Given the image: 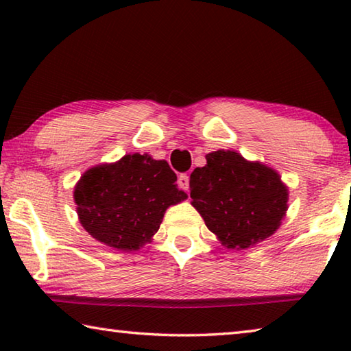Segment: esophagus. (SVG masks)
<instances>
[{
  "mask_svg": "<svg viewBox=\"0 0 351 351\" xmlns=\"http://www.w3.org/2000/svg\"><path fill=\"white\" fill-rule=\"evenodd\" d=\"M178 186H180V189H182V190H189V176L186 175V173H182V175H180V178H178Z\"/></svg>",
  "mask_w": 351,
  "mask_h": 351,
  "instance_id": "1",
  "label": "esophagus"
}]
</instances>
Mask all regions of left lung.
Wrapping results in <instances>:
<instances>
[{"mask_svg": "<svg viewBox=\"0 0 351 351\" xmlns=\"http://www.w3.org/2000/svg\"><path fill=\"white\" fill-rule=\"evenodd\" d=\"M206 161L190 175V198L224 247L247 249L280 228L289 193L274 169L235 150L207 153Z\"/></svg>", "mask_w": 351, "mask_h": 351, "instance_id": "left-lung-1", "label": "left lung"}]
</instances>
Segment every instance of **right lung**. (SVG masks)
<instances>
[{
	"instance_id": "add662e5",
	"label": "right lung",
	"mask_w": 351,
	"mask_h": 351,
	"mask_svg": "<svg viewBox=\"0 0 351 351\" xmlns=\"http://www.w3.org/2000/svg\"><path fill=\"white\" fill-rule=\"evenodd\" d=\"M167 161L125 154L88 169L74 187L77 215L93 239L117 251H138L153 240L164 213L187 198Z\"/></svg>"
}]
</instances>
